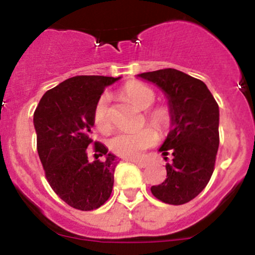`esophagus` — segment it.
I'll list each match as a JSON object with an SVG mask.
<instances>
[{"label": "esophagus", "mask_w": 255, "mask_h": 255, "mask_svg": "<svg viewBox=\"0 0 255 255\" xmlns=\"http://www.w3.org/2000/svg\"><path fill=\"white\" fill-rule=\"evenodd\" d=\"M130 162H133L134 163V165H136V166H139V167H146V166H148V163L146 162H144V161H139V160H129Z\"/></svg>", "instance_id": "obj_1"}]
</instances>
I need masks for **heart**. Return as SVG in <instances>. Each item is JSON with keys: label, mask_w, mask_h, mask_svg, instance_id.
<instances>
[{"label": "heart", "mask_w": 255, "mask_h": 255, "mask_svg": "<svg viewBox=\"0 0 255 255\" xmlns=\"http://www.w3.org/2000/svg\"><path fill=\"white\" fill-rule=\"evenodd\" d=\"M123 95L129 99L132 104L140 110H146L154 104L155 93L145 84L139 82H129L123 87ZM94 125L100 132L111 129L110 116V98L104 94L96 101L93 112ZM146 121L159 132H165L168 127V114L163 109H154L146 112ZM159 135L152 128H143L138 132H120L109 141V148L112 152L126 159H138L146 149L156 145Z\"/></svg>", "instance_id": "heart-1"}]
</instances>
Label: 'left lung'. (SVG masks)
I'll return each instance as SVG.
<instances>
[{
    "instance_id": "left-lung-1",
    "label": "left lung",
    "mask_w": 255,
    "mask_h": 255,
    "mask_svg": "<svg viewBox=\"0 0 255 255\" xmlns=\"http://www.w3.org/2000/svg\"><path fill=\"white\" fill-rule=\"evenodd\" d=\"M156 84L168 99L171 130L159 151L167 178L151 193L162 203L181 205L194 199L210 181L219 149V105L202 80L173 68L138 74Z\"/></svg>"
}]
</instances>
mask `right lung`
<instances>
[{"label":"right lung","instance_id":"add662e5","mask_svg":"<svg viewBox=\"0 0 255 255\" xmlns=\"http://www.w3.org/2000/svg\"><path fill=\"white\" fill-rule=\"evenodd\" d=\"M119 78L77 76L47 90L34 112L36 148L53 192L69 206L89 211L110 198L120 160L92 139L93 112L107 85ZM94 152L89 162L87 154ZM105 156L104 160L98 157Z\"/></svg>","mask_w":255,"mask_h":255}]
</instances>
